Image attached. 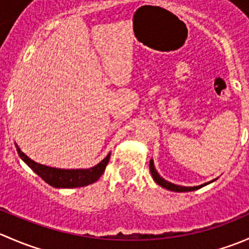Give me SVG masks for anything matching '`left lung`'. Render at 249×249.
<instances>
[{"label": "left lung", "instance_id": "left-lung-1", "mask_svg": "<svg viewBox=\"0 0 249 249\" xmlns=\"http://www.w3.org/2000/svg\"><path fill=\"white\" fill-rule=\"evenodd\" d=\"M149 170H150V173H152V176H153V179H154L155 182H157L158 184L160 185V187L165 188V189H167V190H171V192H177V193L192 192V190L200 189V188H202L203 185L208 184V183H205V184L197 185V187H190V188H189V187H180V185L172 184V183L167 182V180H165L164 178L160 177L159 173H158V172H157V170H155L154 164H153V160H150V161H149Z\"/></svg>", "mask_w": 249, "mask_h": 249}]
</instances>
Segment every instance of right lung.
Masks as SVG:
<instances>
[{"mask_svg": "<svg viewBox=\"0 0 249 249\" xmlns=\"http://www.w3.org/2000/svg\"><path fill=\"white\" fill-rule=\"evenodd\" d=\"M17 147L18 154L25 161V164L29 165L30 169L35 171L44 182L48 183L49 185L54 188H78L84 187V185H89L91 183L96 182L102 173L106 170L107 164L109 161L110 154L107 155L100 164L96 166L91 167V169L87 170H61V169H54V167L44 166V165L37 164L34 160L30 159L29 157L24 154L20 150V148Z\"/></svg>", "mask_w": 249, "mask_h": 249, "instance_id": "1", "label": "right lung"}]
</instances>
